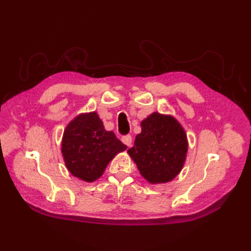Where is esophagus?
I'll list each match as a JSON object with an SVG mask.
<instances>
[{
  "instance_id": "34e87169",
  "label": "esophagus",
  "mask_w": 251,
  "mask_h": 251,
  "mask_svg": "<svg viewBox=\"0 0 251 251\" xmlns=\"http://www.w3.org/2000/svg\"><path fill=\"white\" fill-rule=\"evenodd\" d=\"M122 141L124 142L127 147H130L131 143H132V138H131L130 135H125V136L122 137Z\"/></svg>"
}]
</instances>
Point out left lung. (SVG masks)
<instances>
[{"instance_id": "1", "label": "left lung", "mask_w": 251, "mask_h": 251, "mask_svg": "<svg viewBox=\"0 0 251 251\" xmlns=\"http://www.w3.org/2000/svg\"><path fill=\"white\" fill-rule=\"evenodd\" d=\"M141 127L129 155L149 182H168L180 173L185 161V132L174 117L156 112L143 120Z\"/></svg>"}]
</instances>
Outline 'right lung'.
Segmentation results:
<instances>
[{"label":"right lung","mask_w":251,"mask_h":251,"mask_svg":"<svg viewBox=\"0 0 251 251\" xmlns=\"http://www.w3.org/2000/svg\"><path fill=\"white\" fill-rule=\"evenodd\" d=\"M113 131H106L96 112L75 117L63 134L61 152L67 168L87 182L98 179L117 153L126 150Z\"/></svg>","instance_id":"obj_1"}]
</instances>
